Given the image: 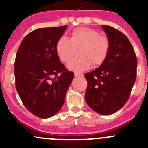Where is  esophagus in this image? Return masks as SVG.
I'll list each match as a JSON object with an SVG mask.
<instances>
[{
	"instance_id": "34e87169",
	"label": "esophagus",
	"mask_w": 148,
	"mask_h": 148,
	"mask_svg": "<svg viewBox=\"0 0 148 148\" xmlns=\"http://www.w3.org/2000/svg\"><path fill=\"white\" fill-rule=\"evenodd\" d=\"M74 75H75V77H83V75H82V74H79V73H74Z\"/></svg>"
}]
</instances>
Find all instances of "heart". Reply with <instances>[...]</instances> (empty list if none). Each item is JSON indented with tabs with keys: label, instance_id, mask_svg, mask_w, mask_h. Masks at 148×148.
<instances>
[{
	"label": "heart",
	"instance_id": "obj_1",
	"mask_svg": "<svg viewBox=\"0 0 148 148\" xmlns=\"http://www.w3.org/2000/svg\"><path fill=\"white\" fill-rule=\"evenodd\" d=\"M80 49V58L73 60L67 64L68 70L82 73L91 66L101 64L108 56L109 40L93 29L80 27L73 30L70 38L61 37L56 43V54L62 62L68 63L76 49Z\"/></svg>",
	"mask_w": 148,
	"mask_h": 148
}]
</instances>
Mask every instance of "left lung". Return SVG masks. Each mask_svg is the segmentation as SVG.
Returning a JSON list of instances; mask_svg holds the SVG:
<instances>
[{"instance_id":"8db88e82","label":"left lung","mask_w":148,"mask_h":148,"mask_svg":"<svg viewBox=\"0 0 148 148\" xmlns=\"http://www.w3.org/2000/svg\"><path fill=\"white\" fill-rule=\"evenodd\" d=\"M110 49L104 62L86 73L85 101L92 110L111 115L121 109L130 97L136 78L137 59L129 39L116 29L103 25Z\"/></svg>"}]
</instances>
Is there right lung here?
<instances>
[{"instance_id":"add662e5","label":"right lung","mask_w":148,"mask_h":148,"mask_svg":"<svg viewBox=\"0 0 148 148\" xmlns=\"http://www.w3.org/2000/svg\"><path fill=\"white\" fill-rule=\"evenodd\" d=\"M66 26L34 30L21 43L14 73L17 92L30 113L41 119L58 113L74 77L56 54Z\"/></svg>"}]
</instances>
